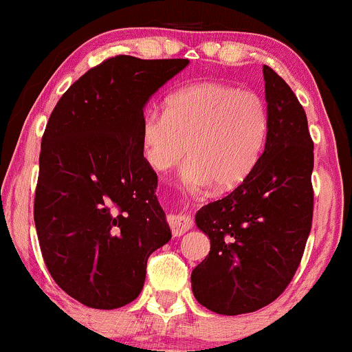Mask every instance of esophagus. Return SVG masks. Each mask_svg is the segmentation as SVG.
Segmentation results:
<instances>
[{
	"mask_svg": "<svg viewBox=\"0 0 352 352\" xmlns=\"http://www.w3.org/2000/svg\"><path fill=\"white\" fill-rule=\"evenodd\" d=\"M169 227H171V232L175 237H181V235L188 232L192 227V219L189 216H183V214H177V216H168Z\"/></svg>",
	"mask_w": 352,
	"mask_h": 352,
	"instance_id": "esophagus-1",
	"label": "esophagus"
}]
</instances>
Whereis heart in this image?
I'll use <instances>...</instances> for the list:
<instances>
[{
	"label": "heart",
	"mask_w": 352,
	"mask_h": 352,
	"mask_svg": "<svg viewBox=\"0 0 352 352\" xmlns=\"http://www.w3.org/2000/svg\"><path fill=\"white\" fill-rule=\"evenodd\" d=\"M267 130V107L258 94L208 80L173 94L164 115L148 111L140 144L143 160L156 173L177 166L188 153L184 183L227 192L254 171Z\"/></svg>",
	"instance_id": "1"
}]
</instances>
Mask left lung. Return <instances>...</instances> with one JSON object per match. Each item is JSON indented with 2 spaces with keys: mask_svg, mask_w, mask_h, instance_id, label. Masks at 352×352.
Masks as SVG:
<instances>
[{
  "mask_svg": "<svg viewBox=\"0 0 352 352\" xmlns=\"http://www.w3.org/2000/svg\"><path fill=\"white\" fill-rule=\"evenodd\" d=\"M263 78L268 130L254 171L229 196L196 212L210 250L192 270V293L219 315L257 311L278 298L311 230L313 142L307 113L268 65Z\"/></svg>",
  "mask_w": 352,
  "mask_h": 352,
  "instance_id": "left-lung-1",
  "label": "left lung"
}]
</instances>
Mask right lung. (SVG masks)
<instances>
[{
  "label": "right lung",
  "instance_id": "1",
  "mask_svg": "<svg viewBox=\"0 0 352 352\" xmlns=\"http://www.w3.org/2000/svg\"><path fill=\"white\" fill-rule=\"evenodd\" d=\"M188 64L111 57L74 82L49 117L34 199L37 239L54 282L85 307L133 301L148 257L171 239L140 126L150 98Z\"/></svg>",
  "mask_w": 352,
  "mask_h": 352
}]
</instances>
